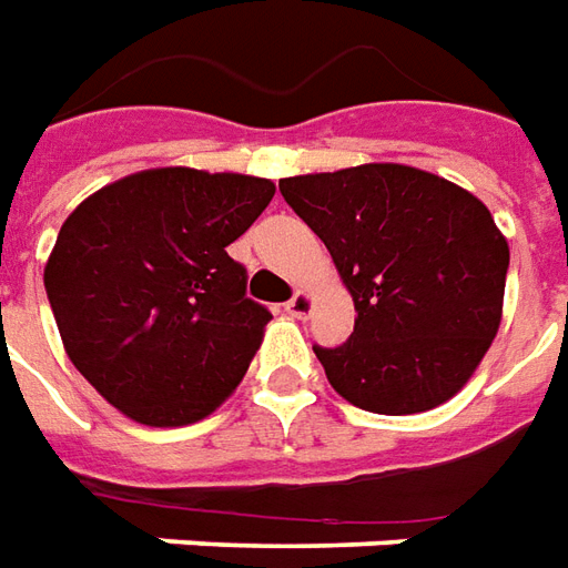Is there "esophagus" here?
I'll return each mask as SVG.
<instances>
[{"instance_id": "1", "label": "esophagus", "mask_w": 568, "mask_h": 568, "mask_svg": "<svg viewBox=\"0 0 568 568\" xmlns=\"http://www.w3.org/2000/svg\"><path fill=\"white\" fill-rule=\"evenodd\" d=\"M312 308H314V296L308 293V290H296V296L284 305V312H287L290 317H300V321L302 317H308Z\"/></svg>"}]
</instances>
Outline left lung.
<instances>
[{
    "instance_id": "1",
    "label": "left lung",
    "mask_w": 568,
    "mask_h": 568,
    "mask_svg": "<svg viewBox=\"0 0 568 568\" xmlns=\"http://www.w3.org/2000/svg\"><path fill=\"white\" fill-rule=\"evenodd\" d=\"M278 187L357 308L345 345L314 347L333 390L375 415H417L457 396L503 321L508 242L481 199L403 163Z\"/></svg>"
}]
</instances>
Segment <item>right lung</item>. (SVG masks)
I'll return each mask as SVG.
<instances>
[{
  "instance_id": "1",
  "label": "right lung",
  "mask_w": 568,
  "mask_h": 568,
  "mask_svg": "<svg viewBox=\"0 0 568 568\" xmlns=\"http://www.w3.org/2000/svg\"><path fill=\"white\" fill-rule=\"evenodd\" d=\"M275 196L268 178L144 169L87 196L44 290L74 369L144 426H187L239 387L272 314L226 247Z\"/></svg>"
}]
</instances>
